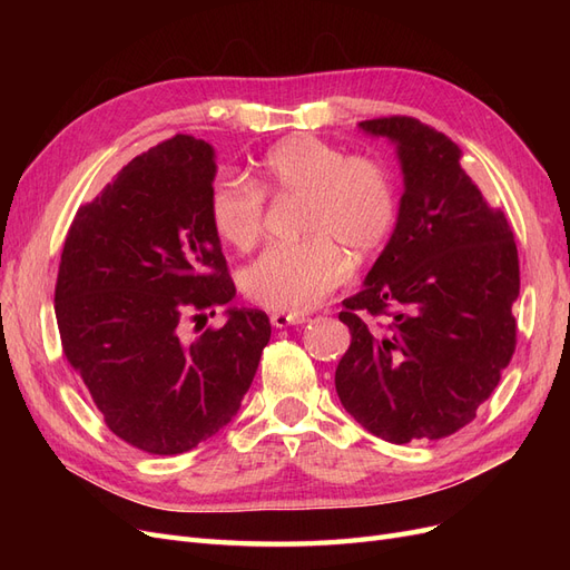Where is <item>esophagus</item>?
I'll list each match as a JSON object with an SVG mask.
<instances>
[{"label":"esophagus","instance_id":"34e87169","mask_svg":"<svg viewBox=\"0 0 570 570\" xmlns=\"http://www.w3.org/2000/svg\"><path fill=\"white\" fill-rule=\"evenodd\" d=\"M308 318L304 314H283V312H275L271 314V323L273 327H287V325H302Z\"/></svg>","mask_w":570,"mask_h":570}]
</instances>
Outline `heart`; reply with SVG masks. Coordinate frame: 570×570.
Segmentation results:
<instances>
[{
  "instance_id": "1",
  "label": "heart",
  "mask_w": 570,
  "mask_h": 570,
  "mask_svg": "<svg viewBox=\"0 0 570 570\" xmlns=\"http://www.w3.org/2000/svg\"><path fill=\"white\" fill-rule=\"evenodd\" d=\"M264 195L302 199L299 245L271 247L243 271V292L273 312L304 314L321 306L350 278V258L385 245L396 223V187L390 170L314 135L275 145L258 168V187L220 176L209 193V218L223 243L247 252L264 233Z\"/></svg>"
}]
</instances>
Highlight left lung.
<instances>
[{"mask_svg":"<svg viewBox=\"0 0 570 570\" xmlns=\"http://www.w3.org/2000/svg\"><path fill=\"white\" fill-rule=\"evenodd\" d=\"M358 128L394 142L404 195L364 289L342 302L352 344L335 371L337 396L387 442L440 440L475 419L513 356L519 249L444 132L409 116ZM361 313L393 321L371 334Z\"/></svg>","mask_w":570,"mask_h":570,"instance_id":"left-lung-1","label":"left lung"}]
</instances>
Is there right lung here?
Segmentation results:
<instances>
[{
    "label": "right lung",
    "mask_w": 570,
    "mask_h": 570,
    "mask_svg": "<svg viewBox=\"0 0 570 570\" xmlns=\"http://www.w3.org/2000/svg\"><path fill=\"white\" fill-rule=\"evenodd\" d=\"M214 147L176 135L135 157L68 228L55 312L68 364L111 433L170 456L237 413L271 321L226 308V325L185 337L235 297L209 218ZM204 327V325H202Z\"/></svg>",
    "instance_id": "right-lung-1"
}]
</instances>
